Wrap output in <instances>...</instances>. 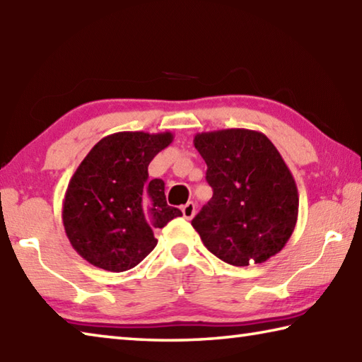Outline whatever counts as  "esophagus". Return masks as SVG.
<instances>
[{
	"label": "esophagus",
	"mask_w": 362,
	"mask_h": 362,
	"mask_svg": "<svg viewBox=\"0 0 362 362\" xmlns=\"http://www.w3.org/2000/svg\"><path fill=\"white\" fill-rule=\"evenodd\" d=\"M181 211H182V216H185L186 219H192L195 214V204L194 202H187L186 205L181 206Z\"/></svg>",
	"instance_id": "34e87169"
}]
</instances>
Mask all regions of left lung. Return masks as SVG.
Here are the masks:
<instances>
[{"label":"left lung","mask_w":362,"mask_h":362,"mask_svg":"<svg viewBox=\"0 0 362 362\" xmlns=\"http://www.w3.org/2000/svg\"><path fill=\"white\" fill-rule=\"evenodd\" d=\"M194 146L206 163L213 197L192 219L202 242L235 267L262 264L294 232L299 192L274 143L261 132H202Z\"/></svg>","instance_id":"8db88e82"}]
</instances>
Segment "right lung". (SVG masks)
<instances>
[{
	"label": "right lung",
	"instance_id": "right-lung-1",
	"mask_svg": "<svg viewBox=\"0 0 362 362\" xmlns=\"http://www.w3.org/2000/svg\"><path fill=\"white\" fill-rule=\"evenodd\" d=\"M173 133L117 132L101 138L76 168L63 199L62 219L73 248L88 264L125 272L156 248L154 229L182 216L168 206L165 182L148 167Z\"/></svg>",
	"mask_w": 362,
	"mask_h": 362
}]
</instances>
